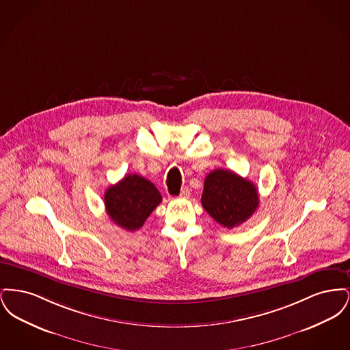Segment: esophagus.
<instances>
[{
	"label": "esophagus",
	"mask_w": 350,
	"mask_h": 350,
	"mask_svg": "<svg viewBox=\"0 0 350 350\" xmlns=\"http://www.w3.org/2000/svg\"><path fill=\"white\" fill-rule=\"evenodd\" d=\"M189 196H190V190L187 187H183V191L180 193V198L186 200V198H189Z\"/></svg>",
	"instance_id": "34e87169"
}]
</instances>
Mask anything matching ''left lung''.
Instances as JSON below:
<instances>
[{"instance_id":"8db88e82","label":"left lung","mask_w":350,"mask_h":350,"mask_svg":"<svg viewBox=\"0 0 350 350\" xmlns=\"http://www.w3.org/2000/svg\"><path fill=\"white\" fill-rule=\"evenodd\" d=\"M202 206L226 228L248 220L258 207V191L250 180L227 169H215L204 178Z\"/></svg>"}]
</instances>
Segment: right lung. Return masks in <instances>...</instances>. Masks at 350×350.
Wrapping results in <instances>:
<instances>
[{"label":"right lung","instance_id":"obj_1","mask_svg":"<svg viewBox=\"0 0 350 350\" xmlns=\"http://www.w3.org/2000/svg\"><path fill=\"white\" fill-rule=\"evenodd\" d=\"M161 194L153 183L137 174H127L105 193L109 217L126 231L143 227L147 217L160 204Z\"/></svg>","mask_w":350,"mask_h":350}]
</instances>
